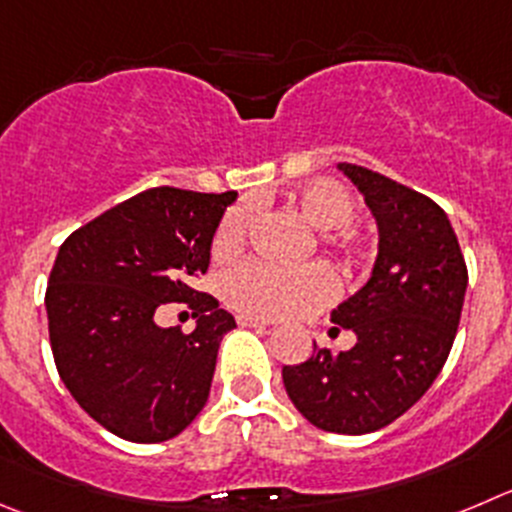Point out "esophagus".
Returning <instances> with one entry per match:
<instances>
[{
    "mask_svg": "<svg viewBox=\"0 0 512 512\" xmlns=\"http://www.w3.org/2000/svg\"><path fill=\"white\" fill-rule=\"evenodd\" d=\"M237 323H240L242 328H267V326H272L270 321H265V318H255V315H237Z\"/></svg>",
    "mask_w": 512,
    "mask_h": 512,
    "instance_id": "1",
    "label": "esophagus"
}]
</instances>
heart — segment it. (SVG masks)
Instances as JSON below:
<instances>
[{"label":"heart","mask_w":512,"mask_h":512,"mask_svg":"<svg viewBox=\"0 0 512 512\" xmlns=\"http://www.w3.org/2000/svg\"><path fill=\"white\" fill-rule=\"evenodd\" d=\"M293 204L308 224L318 229V242L338 257H351L356 234L351 224L358 217V199L353 191L333 179H315L295 191ZM255 209L237 202L222 214L212 234V255L217 260H234L250 234ZM222 298L245 315L255 318H293L321 308L333 295L331 272L323 265L278 267L252 260L234 267L222 278Z\"/></svg>","instance_id":"heart-1"}]
</instances>
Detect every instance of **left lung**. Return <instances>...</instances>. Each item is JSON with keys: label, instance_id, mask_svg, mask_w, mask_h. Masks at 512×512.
<instances>
[{"label": "left lung", "instance_id": "obj_1", "mask_svg": "<svg viewBox=\"0 0 512 512\" xmlns=\"http://www.w3.org/2000/svg\"><path fill=\"white\" fill-rule=\"evenodd\" d=\"M338 169L379 227L369 283L331 313V336L348 328L356 346H315L308 361L283 366V384L313 427L369 434L412 409L442 371L460 326L467 265L437 202L364 166Z\"/></svg>", "mask_w": 512, "mask_h": 512}]
</instances>
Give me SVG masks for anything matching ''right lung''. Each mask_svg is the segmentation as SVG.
I'll return each instance as SVG.
<instances>
[{"label": "right lung", "instance_id": "add662e5", "mask_svg": "<svg viewBox=\"0 0 512 512\" xmlns=\"http://www.w3.org/2000/svg\"><path fill=\"white\" fill-rule=\"evenodd\" d=\"M234 199L156 186L75 229L57 252L45 293L57 374L116 437L166 442L207 404L234 318L194 280ZM166 302L189 304L198 328L161 329L155 313Z\"/></svg>", "mask_w": 512, "mask_h": 512}]
</instances>
